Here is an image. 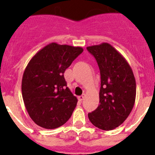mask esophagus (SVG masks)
<instances>
[{"instance_id":"34e87169","label":"esophagus","mask_w":155,"mask_h":155,"mask_svg":"<svg viewBox=\"0 0 155 155\" xmlns=\"http://www.w3.org/2000/svg\"><path fill=\"white\" fill-rule=\"evenodd\" d=\"M84 97H85V94H83L82 95H81V96H78V100L81 102V101H83V100H84Z\"/></svg>"}]
</instances>
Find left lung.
Segmentation results:
<instances>
[{
    "instance_id": "8db88e82",
    "label": "left lung",
    "mask_w": 155,
    "mask_h": 155,
    "mask_svg": "<svg viewBox=\"0 0 155 155\" xmlns=\"http://www.w3.org/2000/svg\"><path fill=\"white\" fill-rule=\"evenodd\" d=\"M87 50L96 60L101 75L99 105L88 113V119L94 127L112 130L127 120L134 108L135 78L126 59L107 42Z\"/></svg>"
}]
</instances>
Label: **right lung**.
Returning a JSON list of instances; mask_svg holds the SVG:
<instances>
[{
    "instance_id": "1",
    "label": "right lung",
    "mask_w": 155,
    "mask_h": 155,
    "mask_svg": "<svg viewBox=\"0 0 155 155\" xmlns=\"http://www.w3.org/2000/svg\"><path fill=\"white\" fill-rule=\"evenodd\" d=\"M83 52L79 46L48 44L30 60L23 74L25 106L35 124L55 129L71 118L78 99L64 79V71Z\"/></svg>"
}]
</instances>
